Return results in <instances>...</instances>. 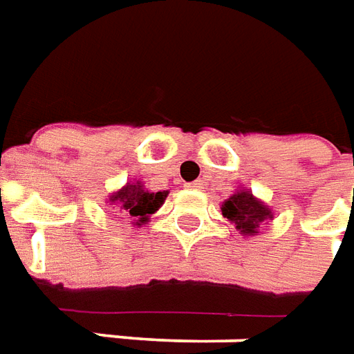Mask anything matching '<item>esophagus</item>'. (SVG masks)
<instances>
[{
  "label": "esophagus",
  "instance_id": "obj_1",
  "mask_svg": "<svg viewBox=\"0 0 354 354\" xmlns=\"http://www.w3.org/2000/svg\"><path fill=\"white\" fill-rule=\"evenodd\" d=\"M189 189H194V190H200V189H204V181L202 179H196V181H192L187 185Z\"/></svg>",
  "mask_w": 354,
  "mask_h": 354
}]
</instances>
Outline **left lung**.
<instances>
[{"instance_id": "1", "label": "left lung", "mask_w": 354, "mask_h": 354, "mask_svg": "<svg viewBox=\"0 0 354 354\" xmlns=\"http://www.w3.org/2000/svg\"><path fill=\"white\" fill-rule=\"evenodd\" d=\"M221 212L230 223L236 225V230H240V234H244V236L257 234L263 223L272 219V212L269 205L257 200L248 189L238 190L229 200H225Z\"/></svg>"}]
</instances>
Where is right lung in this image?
Listing matches in <instances>:
<instances>
[{
  "label": "right lung",
  "mask_w": 354,
  "mask_h": 354,
  "mask_svg": "<svg viewBox=\"0 0 354 354\" xmlns=\"http://www.w3.org/2000/svg\"><path fill=\"white\" fill-rule=\"evenodd\" d=\"M167 190L164 192H150L145 189L141 181L127 183L124 189L112 192L109 198L110 205H116L118 212L124 213L125 217L135 219V225H145L149 217L158 207L164 204Z\"/></svg>",
  "instance_id": "obj_1"
}]
</instances>
